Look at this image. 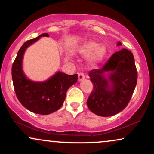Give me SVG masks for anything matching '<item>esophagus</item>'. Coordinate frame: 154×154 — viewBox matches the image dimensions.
Listing matches in <instances>:
<instances>
[{
  "label": "esophagus",
  "instance_id": "esophagus-1",
  "mask_svg": "<svg viewBox=\"0 0 154 154\" xmlns=\"http://www.w3.org/2000/svg\"><path fill=\"white\" fill-rule=\"evenodd\" d=\"M78 79H79V81H82L83 80L85 79V75L83 73H80L78 75Z\"/></svg>",
  "mask_w": 154,
  "mask_h": 154
}]
</instances>
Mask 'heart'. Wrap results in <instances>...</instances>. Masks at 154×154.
Listing matches in <instances>:
<instances>
[{"instance_id": "b5f03b06", "label": "heart", "mask_w": 154, "mask_h": 154, "mask_svg": "<svg viewBox=\"0 0 154 154\" xmlns=\"http://www.w3.org/2000/svg\"><path fill=\"white\" fill-rule=\"evenodd\" d=\"M80 55L88 57V62L91 64H97L104 60L106 54V49L104 45H100L97 42L90 41L77 48Z\"/></svg>"}]
</instances>
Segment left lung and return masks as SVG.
Listing matches in <instances>:
<instances>
[{
	"instance_id": "1",
	"label": "left lung",
	"mask_w": 154,
	"mask_h": 154,
	"mask_svg": "<svg viewBox=\"0 0 154 154\" xmlns=\"http://www.w3.org/2000/svg\"><path fill=\"white\" fill-rule=\"evenodd\" d=\"M117 45H122L121 42ZM88 75L94 85L87 100L92 113L112 116L127 106L137 81L134 56L130 50L123 48L115 52L102 68L93 69Z\"/></svg>"
}]
</instances>
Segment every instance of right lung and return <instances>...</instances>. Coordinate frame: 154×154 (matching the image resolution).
I'll use <instances>...</instances> for the list:
<instances>
[{
    "mask_svg": "<svg viewBox=\"0 0 154 154\" xmlns=\"http://www.w3.org/2000/svg\"><path fill=\"white\" fill-rule=\"evenodd\" d=\"M41 37H49L43 33L23 44L18 51L12 67V78L17 97L20 102L31 112L48 115L57 111L63 105L67 90L78 81V74L72 75L57 71L44 81L29 79L23 71L24 52Z\"/></svg>",
    "mask_w": 154,
    "mask_h": 154,
    "instance_id": "right-lung-1",
    "label": "right lung"
}]
</instances>
